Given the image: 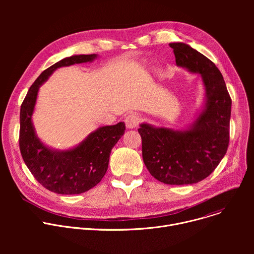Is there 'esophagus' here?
Wrapping results in <instances>:
<instances>
[{
	"instance_id": "34e87169",
	"label": "esophagus",
	"mask_w": 254,
	"mask_h": 254,
	"mask_svg": "<svg viewBox=\"0 0 254 254\" xmlns=\"http://www.w3.org/2000/svg\"><path fill=\"white\" fill-rule=\"evenodd\" d=\"M139 122H140V118L136 114H129L125 119V123H126V126L127 128L136 127L138 126Z\"/></svg>"
}]
</instances>
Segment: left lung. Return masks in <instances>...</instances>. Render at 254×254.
I'll list each match as a JSON object with an SVG mask.
<instances>
[{"mask_svg":"<svg viewBox=\"0 0 254 254\" xmlns=\"http://www.w3.org/2000/svg\"><path fill=\"white\" fill-rule=\"evenodd\" d=\"M176 64L200 73L206 88L202 114L188 130L153 127L137 129L142 160L150 174L169 185H188L207 178L219 165L229 144L231 97L219 69L185 43H171Z\"/></svg>","mask_w":254,"mask_h":254,"instance_id":"obj_1","label":"left lung"}]
</instances>
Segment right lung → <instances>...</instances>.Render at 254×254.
<instances>
[{
	"label": "right lung",
	"instance_id": "right-lung-1",
	"mask_svg": "<svg viewBox=\"0 0 254 254\" xmlns=\"http://www.w3.org/2000/svg\"><path fill=\"white\" fill-rule=\"evenodd\" d=\"M95 57L96 54L74 55L45 69L31 85L21 105L19 146L22 158L34 178L57 194H81L97 185L107 171L113 147L126 130L125 123L102 127L78 147L64 152L48 149L35 134L31 117L39 86L57 68L89 62Z\"/></svg>",
	"mask_w": 254,
	"mask_h": 254
}]
</instances>
